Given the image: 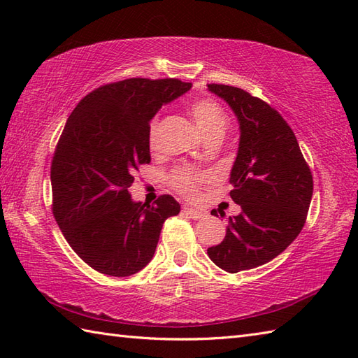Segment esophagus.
Segmentation results:
<instances>
[{
    "mask_svg": "<svg viewBox=\"0 0 358 358\" xmlns=\"http://www.w3.org/2000/svg\"><path fill=\"white\" fill-rule=\"evenodd\" d=\"M183 212L186 215H189L191 218H194V220H199V218H201L203 217V214L200 210H196V209H192V208H189V206H185L183 208Z\"/></svg>",
    "mask_w": 358,
    "mask_h": 358,
    "instance_id": "esophagus-1",
    "label": "esophagus"
}]
</instances>
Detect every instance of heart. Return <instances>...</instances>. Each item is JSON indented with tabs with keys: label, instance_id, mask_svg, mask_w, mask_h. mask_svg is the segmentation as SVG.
Segmentation results:
<instances>
[{
	"label": "heart",
	"instance_id": "b5f03b06",
	"mask_svg": "<svg viewBox=\"0 0 358 358\" xmlns=\"http://www.w3.org/2000/svg\"><path fill=\"white\" fill-rule=\"evenodd\" d=\"M189 113H191L196 126L200 127L203 135L206 136H222L226 131L227 124H229V118H227L226 112L223 110L222 106L217 101L210 100V98H200L195 100L189 106ZM157 135H158V120L154 118L149 124V146L150 149L157 148ZM204 178V175L196 172L195 169L189 166H180L169 175V183L177 189L180 194L192 199L196 194V185L199 181Z\"/></svg>",
	"mask_w": 358,
	"mask_h": 358
}]
</instances>
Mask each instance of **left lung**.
Segmentation results:
<instances>
[{"label": "left lung", "mask_w": 358, "mask_h": 358, "mask_svg": "<svg viewBox=\"0 0 358 358\" xmlns=\"http://www.w3.org/2000/svg\"><path fill=\"white\" fill-rule=\"evenodd\" d=\"M208 89L231 106L240 124L229 195L241 214L229 217L224 240L208 249L218 268L235 273L271 262L296 238L306 222L314 181L292 129L275 109L238 87Z\"/></svg>", "instance_id": "1"}]
</instances>
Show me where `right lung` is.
<instances>
[{"label": "right lung", "mask_w": 358, "mask_h": 358, "mask_svg": "<svg viewBox=\"0 0 358 358\" xmlns=\"http://www.w3.org/2000/svg\"><path fill=\"white\" fill-rule=\"evenodd\" d=\"M191 87L177 78L109 83L67 118L50 166L52 212L92 269L112 277L141 271L155 254L166 218L180 212L171 195L135 203L129 187L138 167L150 163V120Z\"/></svg>", "instance_id": "1"}]
</instances>
